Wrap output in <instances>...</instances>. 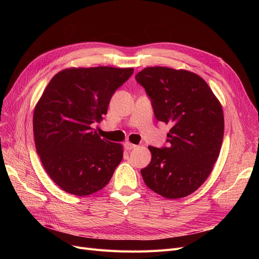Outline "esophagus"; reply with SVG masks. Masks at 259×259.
Returning a JSON list of instances; mask_svg holds the SVG:
<instances>
[{"label":"esophagus","mask_w":259,"mask_h":259,"mask_svg":"<svg viewBox=\"0 0 259 259\" xmlns=\"http://www.w3.org/2000/svg\"><path fill=\"white\" fill-rule=\"evenodd\" d=\"M136 148V145L134 144H131V143H125L124 144V149L125 150H132V149H135Z\"/></svg>","instance_id":"34e87169"}]
</instances>
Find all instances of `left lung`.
<instances>
[{
  "instance_id": "left-lung-1",
  "label": "left lung",
  "mask_w": 259,
  "mask_h": 259,
  "mask_svg": "<svg viewBox=\"0 0 259 259\" xmlns=\"http://www.w3.org/2000/svg\"><path fill=\"white\" fill-rule=\"evenodd\" d=\"M151 99L156 120L170 125L167 147L149 146L145 184L167 199L194 192L209 176L224 138L221 103L201 76L187 70L148 67L135 76Z\"/></svg>"
}]
</instances>
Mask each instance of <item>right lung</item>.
Returning <instances> with one entry per match:
<instances>
[{"instance_id":"right-lung-1","label":"right lung","mask_w":259,"mask_h":259,"mask_svg":"<svg viewBox=\"0 0 259 259\" xmlns=\"http://www.w3.org/2000/svg\"><path fill=\"white\" fill-rule=\"evenodd\" d=\"M133 68H70L54 75L33 113L36 152L62 190L79 197L110 182L123 158L120 144L101 139L92 127L107 114L115 91Z\"/></svg>"}]
</instances>
